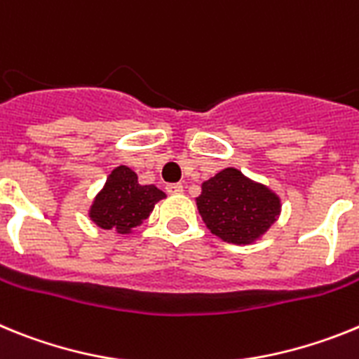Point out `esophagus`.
I'll return each instance as SVG.
<instances>
[{"mask_svg":"<svg viewBox=\"0 0 359 359\" xmlns=\"http://www.w3.org/2000/svg\"><path fill=\"white\" fill-rule=\"evenodd\" d=\"M166 189L170 195H179V193L184 191V186L182 184H168Z\"/></svg>","mask_w":359,"mask_h":359,"instance_id":"1","label":"esophagus"}]
</instances>
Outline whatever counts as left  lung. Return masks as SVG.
I'll return each instance as SVG.
<instances>
[{"label":"left lung","mask_w":359,"mask_h":359,"mask_svg":"<svg viewBox=\"0 0 359 359\" xmlns=\"http://www.w3.org/2000/svg\"><path fill=\"white\" fill-rule=\"evenodd\" d=\"M195 198L205 227L227 244H255L282 213V198L236 168H224L201 184Z\"/></svg>","instance_id":"1"}]
</instances>
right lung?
I'll return each mask as SVG.
<instances>
[{
	"instance_id": "obj_1",
	"label": "right lung",
	"mask_w": 359,
	"mask_h": 359,
	"mask_svg": "<svg viewBox=\"0 0 359 359\" xmlns=\"http://www.w3.org/2000/svg\"><path fill=\"white\" fill-rule=\"evenodd\" d=\"M162 198H166V193L154 184H139L135 171L121 164L111 170L101 191L93 197L88 217L104 231L130 235Z\"/></svg>"
}]
</instances>
